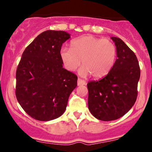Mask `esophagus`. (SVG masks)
I'll use <instances>...</instances> for the list:
<instances>
[{
    "label": "esophagus",
    "instance_id": "34e87169",
    "mask_svg": "<svg viewBox=\"0 0 152 152\" xmlns=\"http://www.w3.org/2000/svg\"><path fill=\"white\" fill-rule=\"evenodd\" d=\"M86 82L84 80L81 79V78H78V86H81V85H86Z\"/></svg>",
    "mask_w": 152,
    "mask_h": 152
}]
</instances>
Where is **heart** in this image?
Masks as SVG:
<instances>
[{
  "label": "heart",
  "instance_id": "1",
  "mask_svg": "<svg viewBox=\"0 0 152 152\" xmlns=\"http://www.w3.org/2000/svg\"><path fill=\"white\" fill-rule=\"evenodd\" d=\"M71 46L72 50L64 47L61 50V58L67 70L76 71L82 61L83 66L80 74L102 78L109 74L114 66L116 48L109 39L84 36L73 41Z\"/></svg>",
  "mask_w": 152,
  "mask_h": 152
}]
</instances>
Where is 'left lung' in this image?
Returning <instances> with one entry per match:
<instances>
[{"mask_svg": "<svg viewBox=\"0 0 152 152\" xmlns=\"http://www.w3.org/2000/svg\"><path fill=\"white\" fill-rule=\"evenodd\" d=\"M117 57L111 70L99 81L87 83L88 106L94 117L113 121L126 114L137 100L140 67L135 53L119 38L111 37Z\"/></svg>", "mask_w": 152, "mask_h": 152, "instance_id": "left-lung-1", "label": "left lung"}]
</instances>
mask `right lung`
Masks as SVG:
<instances>
[{"label":"right lung","mask_w":152,"mask_h":152,"mask_svg":"<svg viewBox=\"0 0 152 152\" xmlns=\"http://www.w3.org/2000/svg\"><path fill=\"white\" fill-rule=\"evenodd\" d=\"M69 38L65 31H46L22 54L15 74V96L34 119L46 121L61 116L77 86V76L63 68L61 58L62 44Z\"/></svg>","instance_id":"1"}]
</instances>
